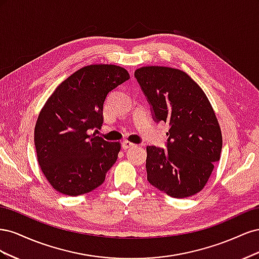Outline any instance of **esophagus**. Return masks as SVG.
Instances as JSON below:
<instances>
[{
  "mask_svg": "<svg viewBox=\"0 0 259 259\" xmlns=\"http://www.w3.org/2000/svg\"><path fill=\"white\" fill-rule=\"evenodd\" d=\"M135 146H136L135 144H133V143L128 142V140H125V142H123V144H122V147H123V149H130V148H134Z\"/></svg>",
  "mask_w": 259,
  "mask_h": 259,
  "instance_id": "esophagus-1",
  "label": "esophagus"
}]
</instances>
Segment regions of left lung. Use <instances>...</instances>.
<instances>
[{
  "label": "left lung",
  "mask_w": 259,
  "mask_h": 259,
  "mask_svg": "<svg viewBox=\"0 0 259 259\" xmlns=\"http://www.w3.org/2000/svg\"><path fill=\"white\" fill-rule=\"evenodd\" d=\"M155 122L169 125L166 147H147V179L173 198L200 192L221 159L222 131L204 92L182 70L150 66L134 73Z\"/></svg>",
  "instance_id": "obj_1"
}]
</instances>
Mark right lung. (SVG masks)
<instances>
[{
	"instance_id": "add662e5",
	"label": "right lung",
	"mask_w": 259,
	"mask_h": 259,
	"mask_svg": "<svg viewBox=\"0 0 259 259\" xmlns=\"http://www.w3.org/2000/svg\"><path fill=\"white\" fill-rule=\"evenodd\" d=\"M128 79L119 66H86L46 101L35 124L34 145L43 174L56 191L76 197L105 182L121 146L90 133L104 122L108 94Z\"/></svg>"
}]
</instances>
